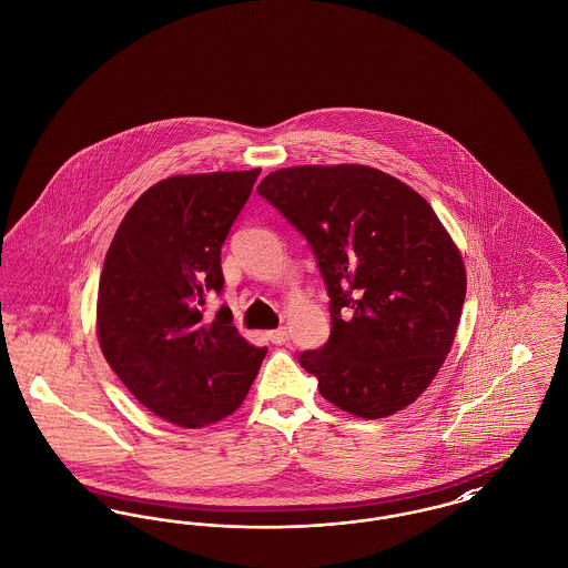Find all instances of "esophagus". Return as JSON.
<instances>
[{"instance_id": "obj_1", "label": "esophagus", "mask_w": 568, "mask_h": 568, "mask_svg": "<svg viewBox=\"0 0 568 568\" xmlns=\"http://www.w3.org/2000/svg\"><path fill=\"white\" fill-rule=\"evenodd\" d=\"M268 338L274 345H285L290 341V332H287V327H278V329L268 332Z\"/></svg>"}]
</instances>
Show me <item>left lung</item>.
I'll list each match as a JSON object with an SVG mask.
<instances>
[{
	"label": "left lung",
	"instance_id": "8db88e82",
	"mask_svg": "<svg viewBox=\"0 0 568 568\" xmlns=\"http://www.w3.org/2000/svg\"><path fill=\"white\" fill-rule=\"evenodd\" d=\"M311 244L332 332L300 353L325 400L381 419L415 403L454 345L466 271L433 206L359 163L294 165L257 187Z\"/></svg>",
	"mask_w": 568,
	"mask_h": 568
}]
</instances>
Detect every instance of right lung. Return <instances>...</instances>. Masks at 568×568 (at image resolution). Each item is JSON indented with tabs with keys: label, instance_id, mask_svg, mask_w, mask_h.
<instances>
[{
	"label": "right lung",
	"instance_id": "right-lung-1",
	"mask_svg": "<svg viewBox=\"0 0 568 568\" xmlns=\"http://www.w3.org/2000/svg\"><path fill=\"white\" fill-rule=\"evenodd\" d=\"M260 168L181 174L144 191L110 243L98 292L100 347L135 400L165 422L202 428L232 415L257 377L253 347L221 306V246Z\"/></svg>",
	"mask_w": 568,
	"mask_h": 568
}]
</instances>
